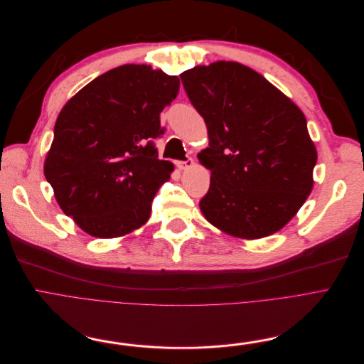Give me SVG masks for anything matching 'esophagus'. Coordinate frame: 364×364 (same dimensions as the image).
<instances>
[{
    "label": "esophagus",
    "instance_id": "34e87169",
    "mask_svg": "<svg viewBox=\"0 0 364 364\" xmlns=\"http://www.w3.org/2000/svg\"><path fill=\"white\" fill-rule=\"evenodd\" d=\"M194 166V160L193 159H186L185 161H178V167L179 170H188Z\"/></svg>",
    "mask_w": 364,
    "mask_h": 364
}]
</instances>
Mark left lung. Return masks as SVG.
Here are the masks:
<instances>
[{
    "instance_id": "8db88e82",
    "label": "left lung",
    "mask_w": 364,
    "mask_h": 364,
    "mask_svg": "<svg viewBox=\"0 0 364 364\" xmlns=\"http://www.w3.org/2000/svg\"><path fill=\"white\" fill-rule=\"evenodd\" d=\"M181 80L209 133V148L198 154L212 171L200 201L204 218L237 238L280 231L314 185L317 151L304 112L238 62L194 66Z\"/></svg>"
}]
</instances>
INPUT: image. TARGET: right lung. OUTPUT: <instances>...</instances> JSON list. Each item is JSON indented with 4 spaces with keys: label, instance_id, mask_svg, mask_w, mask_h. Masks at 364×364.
<instances>
[{
    "label": "right lung",
    "instance_id": "add662e5",
    "mask_svg": "<svg viewBox=\"0 0 364 364\" xmlns=\"http://www.w3.org/2000/svg\"><path fill=\"white\" fill-rule=\"evenodd\" d=\"M179 78L123 65L90 81L62 108L44 176L63 213L93 237L126 235L149 219L173 164L159 160L160 112Z\"/></svg>",
    "mask_w": 364,
    "mask_h": 364
}]
</instances>
